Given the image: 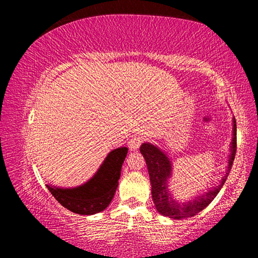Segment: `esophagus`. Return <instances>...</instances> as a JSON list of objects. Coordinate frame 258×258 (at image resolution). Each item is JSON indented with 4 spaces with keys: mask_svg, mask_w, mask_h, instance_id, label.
I'll return each mask as SVG.
<instances>
[{
    "mask_svg": "<svg viewBox=\"0 0 258 258\" xmlns=\"http://www.w3.org/2000/svg\"><path fill=\"white\" fill-rule=\"evenodd\" d=\"M142 142H143V138L140 137V135H139V137H134V138L131 139L128 143H127V146H128L131 151H135V150L139 149Z\"/></svg>",
    "mask_w": 258,
    "mask_h": 258,
    "instance_id": "esophagus-1",
    "label": "esophagus"
}]
</instances>
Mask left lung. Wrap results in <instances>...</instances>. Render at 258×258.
Segmentation results:
<instances>
[{"label":"left lung","mask_w":258,"mask_h":258,"mask_svg":"<svg viewBox=\"0 0 258 258\" xmlns=\"http://www.w3.org/2000/svg\"><path fill=\"white\" fill-rule=\"evenodd\" d=\"M235 151H237V124L235 118H232V140L230 143V155L228 159V167L224 175L221 177L220 182L214 186H211L207 191L194 196V198L180 202L174 197L169 189V180L173 176V164L171 157L164 150H161L155 145L149 142L142 143L140 147V152L146 159V164L149 172L151 183L152 200L156 206L157 212L163 216H167L174 220H183V218L192 217L197 215L199 212L206 208L228 178L229 173L232 167Z\"/></svg>","instance_id":"8db88e82"}]
</instances>
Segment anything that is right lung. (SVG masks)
Segmentation results:
<instances>
[{
  "label": "right lung",
  "mask_w": 258,
  "mask_h": 258,
  "mask_svg": "<svg viewBox=\"0 0 258 258\" xmlns=\"http://www.w3.org/2000/svg\"><path fill=\"white\" fill-rule=\"evenodd\" d=\"M126 147L111 150L89 181L74 187L46 184L51 195L69 211L80 215H94L106 209L115 196L121 166L127 155Z\"/></svg>",
  "instance_id": "1"
}]
</instances>
